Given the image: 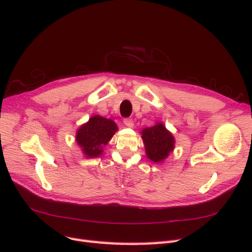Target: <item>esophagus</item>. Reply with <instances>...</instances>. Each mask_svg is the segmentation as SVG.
<instances>
[{
	"instance_id": "obj_1",
	"label": "esophagus",
	"mask_w": 252,
	"mask_h": 252,
	"mask_svg": "<svg viewBox=\"0 0 252 252\" xmlns=\"http://www.w3.org/2000/svg\"><path fill=\"white\" fill-rule=\"evenodd\" d=\"M124 124H125L127 127H129V128H132L133 125H134L132 119H125V120H124Z\"/></svg>"
}]
</instances>
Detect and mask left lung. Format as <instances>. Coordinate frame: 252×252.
Wrapping results in <instances>:
<instances>
[{
  "instance_id": "obj_1",
  "label": "left lung",
  "mask_w": 252,
  "mask_h": 252,
  "mask_svg": "<svg viewBox=\"0 0 252 252\" xmlns=\"http://www.w3.org/2000/svg\"><path fill=\"white\" fill-rule=\"evenodd\" d=\"M141 134L146 157L152 162H164L174 149V136L162 122H157L154 126L144 128Z\"/></svg>"
}]
</instances>
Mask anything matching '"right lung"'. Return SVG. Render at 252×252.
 Wrapping results in <instances>:
<instances>
[{"mask_svg": "<svg viewBox=\"0 0 252 252\" xmlns=\"http://www.w3.org/2000/svg\"><path fill=\"white\" fill-rule=\"evenodd\" d=\"M118 129L117 124L112 120L95 114L78 128L75 142L84 157L87 158L101 157L104 152V146L109 143Z\"/></svg>", "mask_w": 252, "mask_h": 252, "instance_id": "add662e5", "label": "right lung"}]
</instances>
